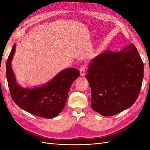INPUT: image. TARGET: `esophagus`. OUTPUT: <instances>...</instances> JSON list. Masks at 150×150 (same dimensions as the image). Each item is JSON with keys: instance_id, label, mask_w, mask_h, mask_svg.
Segmentation results:
<instances>
[{"instance_id": "obj_1", "label": "esophagus", "mask_w": 150, "mask_h": 150, "mask_svg": "<svg viewBox=\"0 0 150 150\" xmlns=\"http://www.w3.org/2000/svg\"><path fill=\"white\" fill-rule=\"evenodd\" d=\"M80 73H81V75L83 76L85 74V71H86V66L85 65H82L81 66V68H80Z\"/></svg>"}]
</instances>
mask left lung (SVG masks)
Here are the masks:
<instances>
[{
    "instance_id": "1",
    "label": "left lung",
    "mask_w": 150,
    "mask_h": 150,
    "mask_svg": "<svg viewBox=\"0 0 150 150\" xmlns=\"http://www.w3.org/2000/svg\"><path fill=\"white\" fill-rule=\"evenodd\" d=\"M85 75L91 90V106L104 117L131 107L141 91L144 64L133 44L119 52L106 50L92 60Z\"/></svg>"
}]
</instances>
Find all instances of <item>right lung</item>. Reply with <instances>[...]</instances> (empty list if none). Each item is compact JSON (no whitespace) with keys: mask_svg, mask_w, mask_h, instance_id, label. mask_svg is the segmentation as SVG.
<instances>
[{"mask_svg":"<svg viewBox=\"0 0 150 150\" xmlns=\"http://www.w3.org/2000/svg\"><path fill=\"white\" fill-rule=\"evenodd\" d=\"M15 49L14 44L6 62V77L13 100L22 110L37 117L51 119L57 116L64 108L69 88L80 72L76 68L66 69L42 87L24 89L17 83L11 68Z\"/></svg>","mask_w":150,"mask_h":150,"instance_id":"right-lung-1","label":"right lung"}]
</instances>
